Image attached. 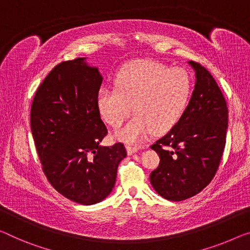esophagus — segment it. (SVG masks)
<instances>
[{
	"label": "esophagus",
	"instance_id": "obj_1",
	"mask_svg": "<svg viewBox=\"0 0 250 250\" xmlns=\"http://www.w3.org/2000/svg\"><path fill=\"white\" fill-rule=\"evenodd\" d=\"M138 149H140L138 146H132V145H127V146H126V151H127L128 155L134 154V153H136Z\"/></svg>",
	"mask_w": 250,
	"mask_h": 250
}]
</instances>
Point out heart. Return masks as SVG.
<instances>
[{
	"label": "heart",
	"instance_id": "1",
	"mask_svg": "<svg viewBox=\"0 0 250 250\" xmlns=\"http://www.w3.org/2000/svg\"><path fill=\"white\" fill-rule=\"evenodd\" d=\"M191 90V77L186 69L170 68L153 60H137L121 69L116 87L99 88L96 101L104 121L115 128L135 109L136 116L117 130L116 137L137 143L152 129L161 134L173 127L187 108Z\"/></svg>",
	"mask_w": 250,
	"mask_h": 250
}]
</instances>
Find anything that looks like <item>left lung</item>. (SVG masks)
I'll return each instance as SVG.
<instances>
[{"label":"left lung","mask_w":250,"mask_h":250,"mask_svg":"<svg viewBox=\"0 0 250 250\" xmlns=\"http://www.w3.org/2000/svg\"><path fill=\"white\" fill-rule=\"evenodd\" d=\"M195 86L180 121L151 148L160 164L149 175L161 197L182 201L211 182L220 164L228 127V107L220 88L200 63L189 61Z\"/></svg>","instance_id":"1"}]
</instances>
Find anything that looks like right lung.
I'll use <instances>...</instances> for the list:
<instances>
[{
	"label": "right lung",
	"instance_id": "1",
	"mask_svg": "<svg viewBox=\"0 0 250 250\" xmlns=\"http://www.w3.org/2000/svg\"><path fill=\"white\" fill-rule=\"evenodd\" d=\"M85 59L63 61L49 72L34 95L30 121L50 184L69 200L89 206L112 192L127 154L123 143L99 144L107 135L96 101L103 77Z\"/></svg>",
	"mask_w": 250,
	"mask_h": 250
}]
</instances>
